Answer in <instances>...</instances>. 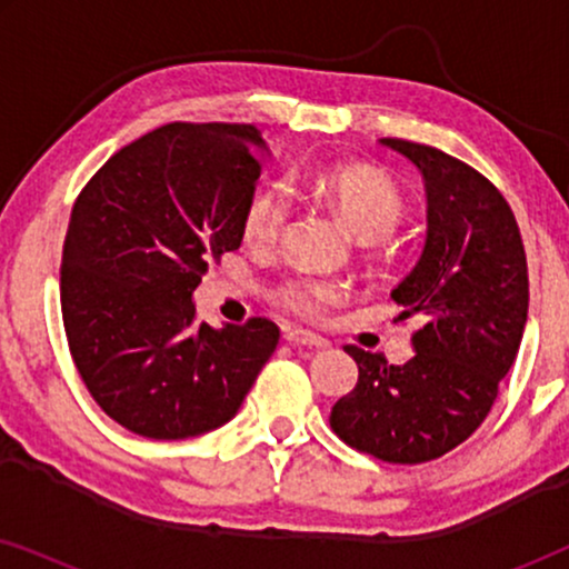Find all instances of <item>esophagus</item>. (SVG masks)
<instances>
[{"label": "esophagus", "mask_w": 569, "mask_h": 569, "mask_svg": "<svg viewBox=\"0 0 569 569\" xmlns=\"http://www.w3.org/2000/svg\"><path fill=\"white\" fill-rule=\"evenodd\" d=\"M284 339L290 341L292 347H310V349H326V347H329V341L316 337V333H308V331H287Z\"/></svg>", "instance_id": "obj_1"}]
</instances>
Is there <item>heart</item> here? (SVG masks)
<instances>
[{"label":"heart","mask_w":569,"mask_h":569,"mask_svg":"<svg viewBox=\"0 0 569 569\" xmlns=\"http://www.w3.org/2000/svg\"><path fill=\"white\" fill-rule=\"evenodd\" d=\"M306 186L337 209L347 228L365 243L383 240L403 217V199L391 178L372 168L321 170L308 181L295 178L292 189ZM292 217V193L284 183L263 186L248 199L243 212V240L248 248L269 253L282 243ZM345 284L333 279L292 277L274 287V300L295 316L313 318L333 302L345 300Z\"/></svg>","instance_id":"1"}]
</instances>
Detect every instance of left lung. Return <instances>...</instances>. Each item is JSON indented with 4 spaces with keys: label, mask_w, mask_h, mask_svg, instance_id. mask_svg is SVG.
I'll use <instances>...</instances> for the list:
<instances>
[{
    "label": "left lung",
    "mask_w": 569,
    "mask_h": 569,
    "mask_svg": "<svg viewBox=\"0 0 569 569\" xmlns=\"http://www.w3.org/2000/svg\"><path fill=\"white\" fill-rule=\"evenodd\" d=\"M425 178L427 236L391 298L425 321L403 365L347 347L355 391L333 403L347 446L388 463H425L471 438L516 362L528 318V263L516 214L485 176L435 147L380 139Z\"/></svg>",
    "instance_id": "1"
}]
</instances>
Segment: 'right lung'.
<instances>
[{"label": "right lung", "instance_id": "add662e5", "mask_svg": "<svg viewBox=\"0 0 569 569\" xmlns=\"http://www.w3.org/2000/svg\"><path fill=\"white\" fill-rule=\"evenodd\" d=\"M269 154L251 123H168L116 152L77 197L61 256L69 352L98 407L129 432L217 430L274 355L269 318L193 321V290L240 248Z\"/></svg>", "mask_w": 569, "mask_h": 569}]
</instances>
